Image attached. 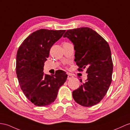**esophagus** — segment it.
<instances>
[{
  "instance_id": "obj_1",
  "label": "esophagus",
  "mask_w": 130,
  "mask_h": 130,
  "mask_svg": "<svg viewBox=\"0 0 130 130\" xmlns=\"http://www.w3.org/2000/svg\"><path fill=\"white\" fill-rule=\"evenodd\" d=\"M73 78V76L71 74H70V73L68 74V77H67V79L68 80L71 79H72Z\"/></svg>"
}]
</instances>
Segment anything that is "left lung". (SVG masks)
I'll use <instances>...</instances> for the list:
<instances>
[{"label": "left lung", "mask_w": 130, "mask_h": 130, "mask_svg": "<svg viewBox=\"0 0 130 130\" xmlns=\"http://www.w3.org/2000/svg\"><path fill=\"white\" fill-rule=\"evenodd\" d=\"M73 43L74 61L78 71L87 69L88 79L73 91L76 103L86 107L99 103L105 96L112 81L113 63L108 43L89 27L68 30L63 35Z\"/></svg>", "instance_id": "left-lung-1"}]
</instances>
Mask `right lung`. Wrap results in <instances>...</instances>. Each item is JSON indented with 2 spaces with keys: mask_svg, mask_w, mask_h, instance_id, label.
<instances>
[{
  "mask_svg": "<svg viewBox=\"0 0 130 130\" xmlns=\"http://www.w3.org/2000/svg\"><path fill=\"white\" fill-rule=\"evenodd\" d=\"M66 30L40 29L30 34L21 43L17 55L16 72L24 95L35 105L45 106L56 100L67 78L64 71L44 74V63L52 45Z\"/></svg>",
  "mask_w": 130,
  "mask_h": 130,
  "instance_id": "1",
  "label": "right lung"
}]
</instances>
